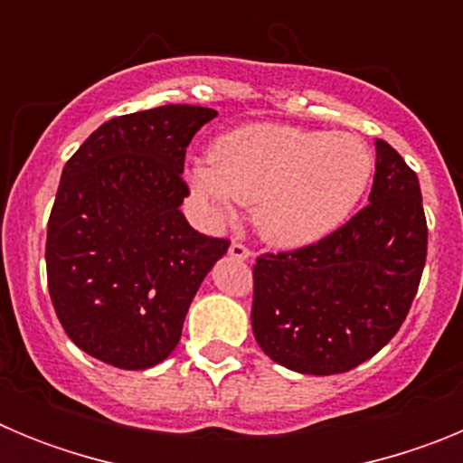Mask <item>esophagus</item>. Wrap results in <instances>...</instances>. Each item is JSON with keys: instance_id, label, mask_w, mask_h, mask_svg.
<instances>
[{"instance_id": "obj_1", "label": "esophagus", "mask_w": 463, "mask_h": 463, "mask_svg": "<svg viewBox=\"0 0 463 463\" xmlns=\"http://www.w3.org/2000/svg\"><path fill=\"white\" fill-rule=\"evenodd\" d=\"M229 257H232V260H239V261H248L252 257V252L248 250L243 243H232L229 245Z\"/></svg>"}]
</instances>
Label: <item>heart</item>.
Returning a JSON list of instances; mask_svg holds the SVG:
<instances>
[{
	"label": "heart",
	"instance_id": "1",
	"mask_svg": "<svg viewBox=\"0 0 463 463\" xmlns=\"http://www.w3.org/2000/svg\"><path fill=\"white\" fill-rule=\"evenodd\" d=\"M211 157L187 169L208 222H234L236 202L257 203V232L285 250L317 243L343 227L373 171L369 148L353 134L273 122L222 134Z\"/></svg>",
	"mask_w": 463,
	"mask_h": 463
}]
</instances>
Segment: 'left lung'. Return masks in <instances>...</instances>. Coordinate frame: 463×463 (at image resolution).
I'll use <instances>...</instances> for the list:
<instances>
[{"label":"left lung","instance_id":"8db88e82","mask_svg":"<svg viewBox=\"0 0 463 463\" xmlns=\"http://www.w3.org/2000/svg\"><path fill=\"white\" fill-rule=\"evenodd\" d=\"M369 202L315 245L257 260L252 334L285 369L345 373L406 320L427 261V220L415 171L380 138Z\"/></svg>","mask_w":463,"mask_h":463}]
</instances>
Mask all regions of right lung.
<instances>
[{"instance_id":"add662e5","label":"right lung","mask_w":463,"mask_h":463,"mask_svg":"<svg viewBox=\"0 0 463 463\" xmlns=\"http://www.w3.org/2000/svg\"><path fill=\"white\" fill-rule=\"evenodd\" d=\"M215 116L171 104L113 118L64 165L48 220V289L90 357L143 371L181 341L196 289L229 248L181 213L185 148Z\"/></svg>"}]
</instances>
